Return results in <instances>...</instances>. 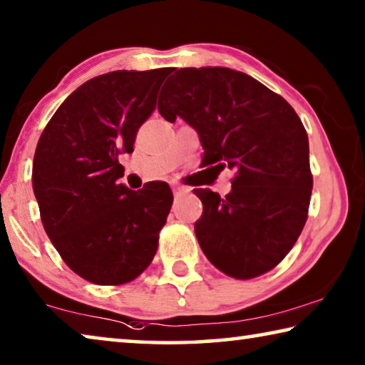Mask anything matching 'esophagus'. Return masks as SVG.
Listing matches in <instances>:
<instances>
[{
	"label": "esophagus",
	"instance_id": "34e87169",
	"mask_svg": "<svg viewBox=\"0 0 365 365\" xmlns=\"http://www.w3.org/2000/svg\"><path fill=\"white\" fill-rule=\"evenodd\" d=\"M172 190H173V193H178V192H182V187H178V185H172Z\"/></svg>",
	"mask_w": 365,
	"mask_h": 365
}]
</instances>
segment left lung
<instances>
[{
  "instance_id": "obj_1",
  "label": "left lung",
  "mask_w": 365,
  "mask_h": 365,
  "mask_svg": "<svg viewBox=\"0 0 365 365\" xmlns=\"http://www.w3.org/2000/svg\"><path fill=\"white\" fill-rule=\"evenodd\" d=\"M158 108L170 123L180 117L198 131L205 165L235 170L225 198L193 190L203 203L195 234L206 258L235 279L268 273L309 214L314 178L299 115L259 81L222 66L177 69Z\"/></svg>"
}]
</instances>
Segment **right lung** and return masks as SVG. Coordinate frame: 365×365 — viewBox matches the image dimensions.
Listing matches in <instances>:
<instances>
[{
    "label": "right lung",
    "instance_id": "obj_1",
    "mask_svg": "<svg viewBox=\"0 0 365 365\" xmlns=\"http://www.w3.org/2000/svg\"><path fill=\"white\" fill-rule=\"evenodd\" d=\"M169 68L112 71L69 94L45 126L32 187L51 244L74 273L101 286L136 279L158 252L173 201L165 182L130 190L118 155L155 108Z\"/></svg>",
    "mask_w": 365,
    "mask_h": 365
}]
</instances>
